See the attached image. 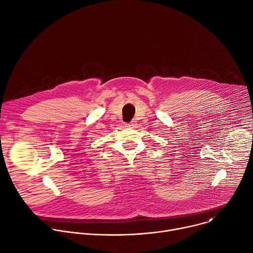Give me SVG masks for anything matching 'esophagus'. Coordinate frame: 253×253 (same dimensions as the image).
Instances as JSON below:
<instances>
[{
    "mask_svg": "<svg viewBox=\"0 0 253 253\" xmlns=\"http://www.w3.org/2000/svg\"><path fill=\"white\" fill-rule=\"evenodd\" d=\"M126 125H127V126H135V125H136V122H135V121H131L130 123H127Z\"/></svg>",
    "mask_w": 253,
    "mask_h": 253,
    "instance_id": "34e87169",
    "label": "esophagus"
}]
</instances>
